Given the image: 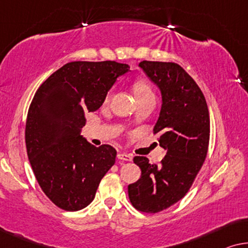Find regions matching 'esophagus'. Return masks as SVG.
Here are the masks:
<instances>
[{"label": "esophagus", "mask_w": 248, "mask_h": 248, "mask_svg": "<svg viewBox=\"0 0 248 248\" xmlns=\"http://www.w3.org/2000/svg\"><path fill=\"white\" fill-rule=\"evenodd\" d=\"M118 158L120 160H124V162H131L132 156L125 154V153H119V154H118Z\"/></svg>", "instance_id": "obj_1"}]
</instances>
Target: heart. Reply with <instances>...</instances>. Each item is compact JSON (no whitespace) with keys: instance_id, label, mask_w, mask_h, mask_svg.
I'll list each match as a JSON object with an SVG mask.
<instances>
[{"instance_id":"1","label":"heart","mask_w":248,"mask_h":248,"mask_svg":"<svg viewBox=\"0 0 248 248\" xmlns=\"http://www.w3.org/2000/svg\"><path fill=\"white\" fill-rule=\"evenodd\" d=\"M132 88H134L137 101L146 99H155L154 92H153L151 85H149L148 83H146L144 81H136L134 83V85H132ZM111 96H112V91H109L106 96V102H109Z\"/></svg>"}]
</instances>
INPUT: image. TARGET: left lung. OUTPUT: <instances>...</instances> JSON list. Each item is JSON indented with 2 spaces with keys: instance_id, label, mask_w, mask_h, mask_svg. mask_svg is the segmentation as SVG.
I'll return each instance as SVG.
<instances>
[{
  "instance_id": "1",
  "label": "left lung",
  "mask_w": 248,
  "mask_h": 248,
  "mask_svg": "<svg viewBox=\"0 0 248 248\" xmlns=\"http://www.w3.org/2000/svg\"><path fill=\"white\" fill-rule=\"evenodd\" d=\"M139 66L162 93L154 134L167 153L158 166L135 156L141 176L129 184L128 195L137 210L156 214L180 201L193 184L207 157L210 118L203 93L179 64L142 61Z\"/></svg>"
}]
</instances>
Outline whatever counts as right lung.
Instances as JSON below:
<instances>
[{"label": "right lung", "mask_w": 248, "mask_h": 248, "mask_svg": "<svg viewBox=\"0 0 248 248\" xmlns=\"http://www.w3.org/2000/svg\"><path fill=\"white\" fill-rule=\"evenodd\" d=\"M127 64L72 62L53 73L34 94L26 124L28 157L41 190L58 208L88 207L116 162L110 145H91L79 132L85 113L99 109Z\"/></svg>", "instance_id": "add662e5"}]
</instances>
